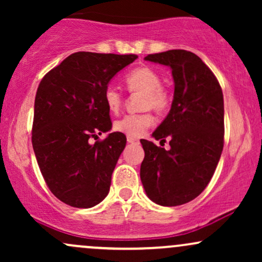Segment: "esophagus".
Masks as SVG:
<instances>
[{"label": "esophagus", "mask_w": 262, "mask_h": 262, "mask_svg": "<svg viewBox=\"0 0 262 262\" xmlns=\"http://www.w3.org/2000/svg\"><path fill=\"white\" fill-rule=\"evenodd\" d=\"M127 141L129 144H138V143H139V140L135 139V138H132V137H127Z\"/></svg>", "instance_id": "1"}]
</instances>
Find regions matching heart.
<instances>
[{
	"label": "heart",
	"mask_w": 262,
	"mask_h": 262,
	"mask_svg": "<svg viewBox=\"0 0 262 262\" xmlns=\"http://www.w3.org/2000/svg\"><path fill=\"white\" fill-rule=\"evenodd\" d=\"M125 86L130 92L143 93L141 110H150L162 113L170 106V95L161 86V77L154 69L140 66L127 74L124 79ZM103 101L108 111L117 113L122 107V93L113 86H107L103 92ZM154 122L151 113L143 112L138 114H127L114 122V129L132 138H139L150 128Z\"/></svg>",
	"instance_id": "obj_1"
}]
</instances>
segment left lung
<instances>
[{
  "instance_id": "obj_1",
  "label": "left lung",
  "mask_w": 262,
  "mask_h": 262,
  "mask_svg": "<svg viewBox=\"0 0 262 262\" xmlns=\"http://www.w3.org/2000/svg\"><path fill=\"white\" fill-rule=\"evenodd\" d=\"M144 59L169 66L175 91L169 114L152 133L156 140L167 138L170 149L140 140L145 152L140 180L152 202L181 206L202 193L221 159L223 92L217 77L196 54L176 49Z\"/></svg>"
}]
</instances>
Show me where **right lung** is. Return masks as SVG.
Returning a JSON list of instances; mask_svg holds the SVG:
<instances>
[{"instance_id":"add662e5","label":"right lung","mask_w":262,"mask_h":262,"mask_svg":"<svg viewBox=\"0 0 262 262\" xmlns=\"http://www.w3.org/2000/svg\"><path fill=\"white\" fill-rule=\"evenodd\" d=\"M137 58L134 54L74 53L39 83L33 149L48 187L69 206L91 208L110 192L127 138L114 132L95 144L90 139L112 128L104 89Z\"/></svg>"}]
</instances>
